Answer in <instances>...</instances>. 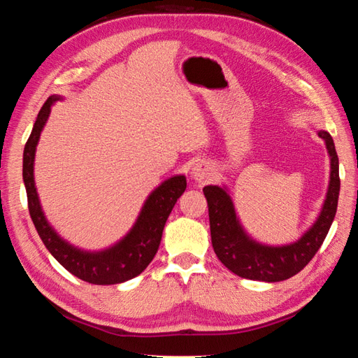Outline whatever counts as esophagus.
<instances>
[{
    "label": "esophagus",
    "instance_id": "obj_1",
    "mask_svg": "<svg viewBox=\"0 0 358 358\" xmlns=\"http://www.w3.org/2000/svg\"><path fill=\"white\" fill-rule=\"evenodd\" d=\"M191 177L199 181V183H203V181H207L211 177V169L205 162H197L191 169Z\"/></svg>",
    "mask_w": 358,
    "mask_h": 358
}]
</instances>
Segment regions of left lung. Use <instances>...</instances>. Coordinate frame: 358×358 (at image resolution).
Masks as SVG:
<instances>
[{"label":"left lung","instance_id":"obj_1","mask_svg":"<svg viewBox=\"0 0 358 358\" xmlns=\"http://www.w3.org/2000/svg\"><path fill=\"white\" fill-rule=\"evenodd\" d=\"M317 136L324 138L330 156L329 189L317 220L294 243L270 246L252 240L241 227L227 187L213 185L203 187L208 203L211 245L217 259L232 273L246 280L265 282L289 280L310 264L314 254L324 243L336 215L339 164L331 136L327 131H317Z\"/></svg>","mask_w":358,"mask_h":358}]
</instances>
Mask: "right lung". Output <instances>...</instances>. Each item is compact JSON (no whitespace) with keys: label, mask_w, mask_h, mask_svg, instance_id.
<instances>
[{"label":"right lung","mask_w":358,"mask_h":358,"mask_svg":"<svg viewBox=\"0 0 358 358\" xmlns=\"http://www.w3.org/2000/svg\"><path fill=\"white\" fill-rule=\"evenodd\" d=\"M62 96L53 94L38 113L31 134L23 150V183L27 187L28 210L42 243L66 270L80 280L108 286L132 280L147 268L161 243L162 230L173 205L186 189L185 175H175L156 187L145 201L136 224L123 238L102 251H85L68 243L48 224L42 211L34 183V156L41 132L50 115V108Z\"/></svg>","instance_id":"right-lung-1"}]
</instances>
